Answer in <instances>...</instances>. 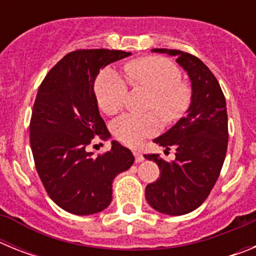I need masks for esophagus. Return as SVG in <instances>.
I'll list each match as a JSON object with an SVG mask.
<instances>
[{"label": "esophagus", "mask_w": 256, "mask_h": 256, "mask_svg": "<svg viewBox=\"0 0 256 256\" xmlns=\"http://www.w3.org/2000/svg\"><path fill=\"white\" fill-rule=\"evenodd\" d=\"M133 154H134V158H136V162H142L144 160V158L142 156L141 151L138 150H134L133 151Z\"/></svg>", "instance_id": "1"}]
</instances>
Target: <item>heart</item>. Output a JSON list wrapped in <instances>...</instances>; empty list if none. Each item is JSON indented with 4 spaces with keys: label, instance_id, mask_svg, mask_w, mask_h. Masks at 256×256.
Listing matches in <instances>:
<instances>
[{
    "label": "heart",
    "instance_id": "1",
    "mask_svg": "<svg viewBox=\"0 0 256 256\" xmlns=\"http://www.w3.org/2000/svg\"><path fill=\"white\" fill-rule=\"evenodd\" d=\"M130 78L152 92L150 108H155L165 120L177 119L188 102V92L180 84V70L174 62L159 56L134 61L128 69ZM128 83L115 68H106L97 76L94 94L97 104L104 112L116 114L126 102ZM162 128V120L155 112L122 115L112 123V133L120 142L137 146L146 137L156 134Z\"/></svg>",
    "mask_w": 256,
    "mask_h": 256
}]
</instances>
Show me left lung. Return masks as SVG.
<instances>
[{
	"instance_id": "obj_1",
	"label": "left lung",
	"mask_w": 256,
	"mask_h": 256,
	"mask_svg": "<svg viewBox=\"0 0 256 256\" xmlns=\"http://www.w3.org/2000/svg\"><path fill=\"white\" fill-rule=\"evenodd\" d=\"M151 51L177 58L188 74L192 94L184 116L154 140L166 150L176 148V160L165 162L159 154L144 155L160 169V178L148 184L144 196L159 212L183 216L206 200L220 174L228 144L226 98L214 74L200 58L178 50Z\"/></svg>"
}]
</instances>
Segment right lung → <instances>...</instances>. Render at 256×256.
<instances>
[{
  "label": "right lung",
  "instance_id": "right-lung-1",
  "mask_svg": "<svg viewBox=\"0 0 256 256\" xmlns=\"http://www.w3.org/2000/svg\"><path fill=\"white\" fill-rule=\"evenodd\" d=\"M130 55L119 50H76L61 58L38 88L29 126L36 169L51 200L76 216L106 209L114 178L134 162L130 148L118 141L97 158L87 151L94 136H110L94 91L97 74Z\"/></svg>",
  "mask_w": 256,
  "mask_h": 256
}]
</instances>
